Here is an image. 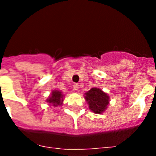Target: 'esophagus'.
I'll return each instance as SVG.
<instances>
[{"label":"esophagus","mask_w":156,"mask_h":156,"mask_svg":"<svg viewBox=\"0 0 156 156\" xmlns=\"http://www.w3.org/2000/svg\"><path fill=\"white\" fill-rule=\"evenodd\" d=\"M78 83H73V89L74 90H78Z\"/></svg>","instance_id":"34e87169"}]
</instances>
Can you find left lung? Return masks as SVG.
<instances>
[{
  "label": "left lung",
  "mask_w": 156,
  "mask_h": 156,
  "mask_svg": "<svg viewBox=\"0 0 156 156\" xmlns=\"http://www.w3.org/2000/svg\"><path fill=\"white\" fill-rule=\"evenodd\" d=\"M84 98L88 102L89 108L94 114H102L107 108L109 102L108 94L98 88H91L85 94Z\"/></svg>",
  "instance_id": "1"
}]
</instances>
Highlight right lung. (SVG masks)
Returning a JSON list of instances; mask_svg holds the SVG:
<instances>
[{"label": "right lung", "mask_w": 156, "mask_h": 156, "mask_svg": "<svg viewBox=\"0 0 156 156\" xmlns=\"http://www.w3.org/2000/svg\"><path fill=\"white\" fill-rule=\"evenodd\" d=\"M62 97L63 95L60 91L58 90H54V91L51 92V96L47 99V102L50 104V105H52L54 107H57L58 105H61L62 103Z\"/></svg>", "instance_id": "add662e5"}]
</instances>
